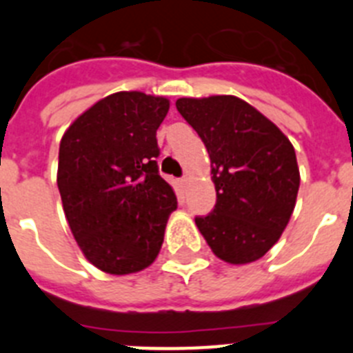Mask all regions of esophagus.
<instances>
[{"instance_id": "obj_1", "label": "esophagus", "mask_w": 353, "mask_h": 353, "mask_svg": "<svg viewBox=\"0 0 353 353\" xmlns=\"http://www.w3.org/2000/svg\"><path fill=\"white\" fill-rule=\"evenodd\" d=\"M180 182H182V183H183V185H185V183H187V182H189V176H187V174H183L182 179H180Z\"/></svg>"}]
</instances>
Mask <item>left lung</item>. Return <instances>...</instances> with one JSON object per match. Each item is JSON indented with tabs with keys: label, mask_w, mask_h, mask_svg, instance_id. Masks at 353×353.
Here are the masks:
<instances>
[{
	"label": "left lung",
	"mask_w": 353,
	"mask_h": 353,
	"mask_svg": "<svg viewBox=\"0 0 353 353\" xmlns=\"http://www.w3.org/2000/svg\"><path fill=\"white\" fill-rule=\"evenodd\" d=\"M176 109L207 146L217 192L214 210L196 217V226L226 263L260 260L285 232L297 201L293 145L239 97L179 99Z\"/></svg>",
	"instance_id": "8db88e82"
}]
</instances>
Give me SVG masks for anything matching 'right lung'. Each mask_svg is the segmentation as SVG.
I'll return each instance as SVG.
<instances>
[{"instance_id":"1","label":"right lung","mask_w":353,"mask_h":353,"mask_svg":"<svg viewBox=\"0 0 353 353\" xmlns=\"http://www.w3.org/2000/svg\"><path fill=\"white\" fill-rule=\"evenodd\" d=\"M166 97L118 92L86 109L65 130L58 189L84 258L113 276L154 263L176 196L159 174V125Z\"/></svg>"}]
</instances>
